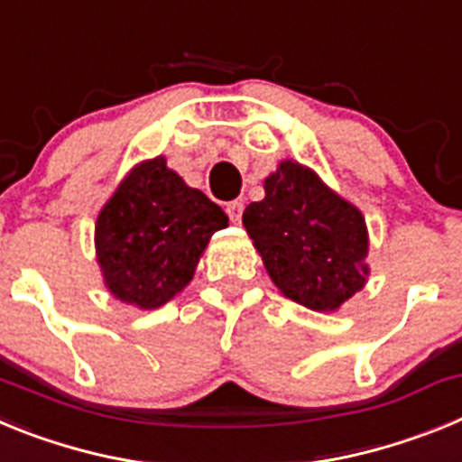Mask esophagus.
I'll return each mask as SVG.
<instances>
[{"label": "esophagus", "mask_w": 462, "mask_h": 462, "mask_svg": "<svg viewBox=\"0 0 462 462\" xmlns=\"http://www.w3.org/2000/svg\"><path fill=\"white\" fill-rule=\"evenodd\" d=\"M226 212H228V217H231V222L240 224V219H243V203L231 201L226 206Z\"/></svg>", "instance_id": "obj_1"}]
</instances>
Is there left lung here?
I'll return each instance as SVG.
<instances>
[{"instance_id": "obj_1", "label": "left lung", "mask_w": 462, "mask_h": 462, "mask_svg": "<svg viewBox=\"0 0 462 462\" xmlns=\"http://www.w3.org/2000/svg\"><path fill=\"white\" fill-rule=\"evenodd\" d=\"M243 224L273 284L293 303L336 312L368 284L365 217L310 166L282 159Z\"/></svg>"}]
</instances>
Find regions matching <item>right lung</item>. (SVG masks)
<instances>
[{
	"label": "right lung",
	"mask_w": 462,
	"mask_h": 462,
	"mask_svg": "<svg viewBox=\"0 0 462 462\" xmlns=\"http://www.w3.org/2000/svg\"><path fill=\"white\" fill-rule=\"evenodd\" d=\"M228 217L201 189L145 159L122 178L94 224V250L104 287L138 310L166 305L194 277L212 234Z\"/></svg>",
	"instance_id": "right-lung-1"
}]
</instances>
